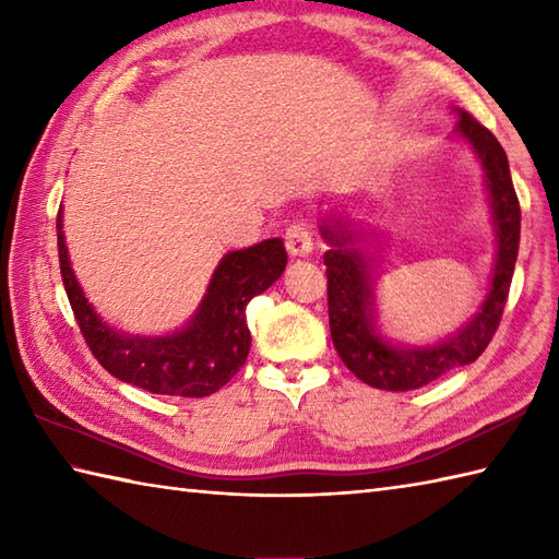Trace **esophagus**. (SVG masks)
<instances>
[{"mask_svg":"<svg viewBox=\"0 0 559 559\" xmlns=\"http://www.w3.org/2000/svg\"><path fill=\"white\" fill-rule=\"evenodd\" d=\"M286 249L290 257H310L312 254V233L307 225L295 223L286 230Z\"/></svg>","mask_w":559,"mask_h":559,"instance_id":"1","label":"esophagus"}]
</instances>
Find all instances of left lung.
<instances>
[{"label":"left lung","mask_w":559,"mask_h":559,"mask_svg":"<svg viewBox=\"0 0 559 559\" xmlns=\"http://www.w3.org/2000/svg\"><path fill=\"white\" fill-rule=\"evenodd\" d=\"M459 122L454 139H461L480 160L488 192L490 223L495 228V264L490 288L480 307L454 334L430 346H408L386 338L377 329V264L372 249L379 235L370 223L348 218L343 211L319 223L329 278V326L334 348L348 370L365 384L386 391H411L435 382L456 367L471 365L488 348L504 312L519 254L521 209L509 175L507 153L490 129L473 120L466 110L454 108Z\"/></svg>","instance_id":"1"}]
</instances>
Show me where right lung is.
I'll use <instances>...</instances> for the list:
<instances>
[{
  "label": "right lung",
  "instance_id": "right-lung-1",
  "mask_svg": "<svg viewBox=\"0 0 559 559\" xmlns=\"http://www.w3.org/2000/svg\"><path fill=\"white\" fill-rule=\"evenodd\" d=\"M62 211L57 213L59 269L71 310L96 360L120 382L151 394L201 399L228 384L245 365L252 334L247 329V302L271 288L286 271L288 254L281 237L247 249H235L209 281L197 312L173 334L141 336L110 326L79 286L64 242Z\"/></svg>",
  "mask_w": 559,
  "mask_h": 559
}]
</instances>
